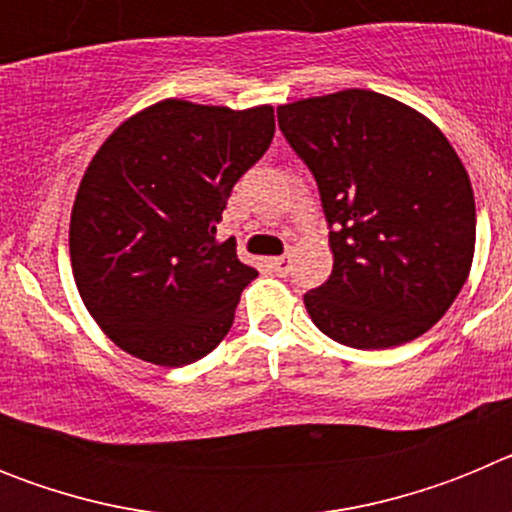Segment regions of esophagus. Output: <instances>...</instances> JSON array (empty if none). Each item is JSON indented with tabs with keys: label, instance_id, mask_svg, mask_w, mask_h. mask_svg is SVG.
<instances>
[{
	"label": "esophagus",
	"instance_id": "obj_1",
	"mask_svg": "<svg viewBox=\"0 0 512 512\" xmlns=\"http://www.w3.org/2000/svg\"><path fill=\"white\" fill-rule=\"evenodd\" d=\"M271 269L277 271L279 277H287L289 271H292V259L289 256H277V259H271Z\"/></svg>",
	"mask_w": 512,
	"mask_h": 512
}]
</instances>
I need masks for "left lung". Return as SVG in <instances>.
I'll list each match as a JSON object with an SVG mask.
<instances>
[{
  "label": "left lung",
  "instance_id": "left-lung-1",
  "mask_svg": "<svg viewBox=\"0 0 512 512\" xmlns=\"http://www.w3.org/2000/svg\"><path fill=\"white\" fill-rule=\"evenodd\" d=\"M277 117L333 225V271L305 295L312 323L366 351L423 336L467 282L477 238L472 182L449 138L372 89L279 104Z\"/></svg>",
  "mask_w": 512,
  "mask_h": 512
}]
</instances>
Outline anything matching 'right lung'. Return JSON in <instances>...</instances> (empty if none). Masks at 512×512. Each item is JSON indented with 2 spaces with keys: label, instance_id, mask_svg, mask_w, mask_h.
Instances as JSON below:
<instances>
[{
  "label": "right lung",
  "instance_id": "right-lung-1",
  "mask_svg": "<svg viewBox=\"0 0 512 512\" xmlns=\"http://www.w3.org/2000/svg\"><path fill=\"white\" fill-rule=\"evenodd\" d=\"M274 138V107L161 99L120 122L81 176L74 282L102 333L135 359L184 366L233 325L256 269L215 241L233 184Z\"/></svg>",
  "mask_w": 512,
  "mask_h": 512
}]
</instances>
